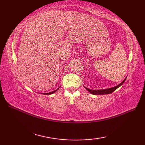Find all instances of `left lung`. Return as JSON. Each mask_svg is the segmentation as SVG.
I'll list each match as a JSON object with an SVG mask.
<instances>
[{"label": "left lung", "mask_w": 145, "mask_h": 145, "mask_svg": "<svg viewBox=\"0 0 145 145\" xmlns=\"http://www.w3.org/2000/svg\"><path fill=\"white\" fill-rule=\"evenodd\" d=\"M127 78H125L123 81L121 83L118 85L115 86V87H113L112 88H106V89H102V90H91L90 88H88L84 86V88L86 89V90H88L90 93L93 94V95H105V94H110L112 93V92H113L115 90H116L117 88H119L120 86H121L123 84H124V82L125 81V80Z\"/></svg>", "instance_id": "obj_1"}]
</instances>
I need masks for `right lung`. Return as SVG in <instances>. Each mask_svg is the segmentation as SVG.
<instances>
[{
	"label": "right lung",
	"instance_id": "obj_1",
	"mask_svg": "<svg viewBox=\"0 0 145 145\" xmlns=\"http://www.w3.org/2000/svg\"><path fill=\"white\" fill-rule=\"evenodd\" d=\"M59 87V88H60ZM59 88H57V90H54V91H52V92H49V93H44V95H50V94H52V93H55V91H57L58 90V89H59Z\"/></svg>",
	"mask_w": 145,
	"mask_h": 145
}]
</instances>
